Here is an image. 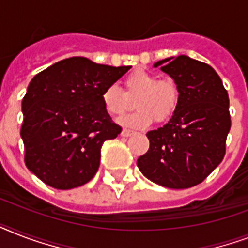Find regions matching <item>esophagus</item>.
<instances>
[{
    "label": "esophagus",
    "mask_w": 248,
    "mask_h": 248,
    "mask_svg": "<svg viewBox=\"0 0 248 248\" xmlns=\"http://www.w3.org/2000/svg\"><path fill=\"white\" fill-rule=\"evenodd\" d=\"M132 134H134V131H131V130H127V128H124V130H122V132H121V135L124 136V138H127V136H131Z\"/></svg>",
    "instance_id": "obj_1"
}]
</instances>
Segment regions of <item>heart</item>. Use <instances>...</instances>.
Wrapping results in <instances>:
<instances>
[{
  "mask_svg": "<svg viewBox=\"0 0 248 248\" xmlns=\"http://www.w3.org/2000/svg\"><path fill=\"white\" fill-rule=\"evenodd\" d=\"M124 91L109 86L103 91L104 109L113 117L124 116L135 104L136 110L120 120L126 127H147L155 120L165 122L176 112L179 87L172 79H159L158 76L143 69L131 72L124 81Z\"/></svg>",
  "mask_w": 248,
  "mask_h": 248,
  "instance_id": "obj_1",
  "label": "heart"
}]
</instances>
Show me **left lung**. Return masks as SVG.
<instances>
[{
  "mask_svg": "<svg viewBox=\"0 0 248 248\" xmlns=\"http://www.w3.org/2000/svg\"><path fill=\"white\" fill-rule=\"evenodd\" d=\"M179 87L176 112L162 127L147 132L149 149L138 158L144 176L171 189L200 184L220 165L231 130L229 96L208 64L186 55L159 60Z\"/></svg>",
  "mask_w": 248,
  "mask_h": 248,
  "instance_id": "1",
  "label": "left lung"
}]
</instances>
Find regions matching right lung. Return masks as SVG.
I'll list each match as a JSON object with an SVG mask.
<instances>
[{"label": "right lung", "instance_id": "1", "mask_svg": "<svg viewBox=\"0 0 248 248\" xmlns=\"http://www.w3.org/2000/svg\"><path fill=\"white\" fill-rule=\"evenodd\" d=\"M73 56L52 64L29 82L21 101L25 165L45 184L73 189L95 176L105 140L121 127L101 95L130 69Z\"/></svg>", "mask_w": 248, "mask_h": 248}]
</instances>
